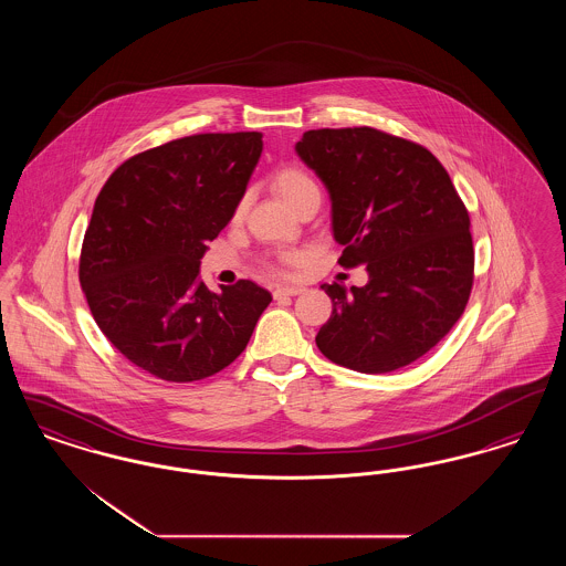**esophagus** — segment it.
Listing matches in <instances>:
<instances>
[{
	"instance_id": "1",
	"label": "esophagus",
	"mask_w": 566,
	"mask_h": 566,
	"mask_svg": "<svg viewBox=\"0 0 566 566\" xmlns=\"http://www.w3.org/2000/svg\"><path fill=\"white\" fill-rule=\"evenodd\" d=\"M303 293V289L301 286H277L275 291H273V296L275 298H282V296H296Z\"/></svg>"
}]
</instances>
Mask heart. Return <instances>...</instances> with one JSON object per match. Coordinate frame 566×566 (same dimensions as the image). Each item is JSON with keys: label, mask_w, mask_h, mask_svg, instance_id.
Returning <instances> with one entry per match:
<instances>
[{"label": "heart", "mask_w": 566, "mask_h": 566, "mask_svg": "<svg viewBox=\"0 0 566 566\" xmlns=\"http://www.w3.org/2000/svg\"><path fill=\"white\" fill-rule=\"evenodd\" d=\"M271 189L275 190V195L295 212L296 208L307 201L310 197H321V189L316 185V180L301 167L296 165H286V167H280L273 178H271ZM243 214V201L238 206L235 216ZM298 263V254H286L282 256L280 265L275 268V271H289L295 268Z\"/></svg>", "instance_id": "obj_1"}]
</instances>
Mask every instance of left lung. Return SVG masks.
Masks as SVG:
<instances>
[{
  "mask_svg": "<svg viewBox=\"0 0 566 566\" xmlns=\"http://www.w3.org/2000/svg\"><path fill=\"white\" fill-rule=\"evenodd\" d=\"M296 155L331 195L339 265H365V286L323 284L333 314L316 346L335 365L388 374L434 348L473 286L469 212L424 146L374 127L312 129Z\"/></svg>",
  "mask_w": 566,
  "mask_h": 566,
  "instance_id": "1",
  "label": "left lung"
}]
</instances>
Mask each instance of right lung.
<instances>
[{
	"mask_svg": "<svg viewBox=\"0 0 566 566\" xmlns=\"http://www.w3.org/2000/svg\"><path fill=\"white\" fill-rule=\"evenodd\" d=\"M263 153V135L171 139L118 165L95 199L81 286L102 333L135 367L195 381L248 346L271 295L250 280L212 293L199 280Z\"/></svg>",
	"mask_w": 566,
	"mask_h": 566,
	"instance_id": "add662e5",
	"label": "right lung"
}]
</instances>
